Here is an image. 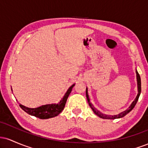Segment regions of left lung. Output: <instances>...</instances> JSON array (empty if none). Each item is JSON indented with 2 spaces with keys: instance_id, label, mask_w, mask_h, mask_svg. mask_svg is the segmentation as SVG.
Wrapping results in <instances>:
<instances>
[{
  "instance_id": "1",
  "label": "left lung",
  "mask_w": 148,
  "mask_h": 148,
  "mask_svg": "<svg viewBox=\"0 0 148 148\" xmlns=\"http://www.w3.org/2000/svg\"><path fill=\"white\" fill-rule=\"evenodd\" d=\"M136 81H137V88H138V94H137V95H136V97L135 99L133 101V102L131 103V105L129 106V108H127V110H125V111L121 112V113H118V114H117V115H111L103 114V113H101V112H99V111H98L97 109H96V108L93 106V105L90 103V101L89 96H88V88H86V97H87V100L88 101V103H89V106H90V108H92V111L95 113V114L97 115V116H99V118H101L108 119V120H112V119H113H113H118V118H123V117L125 116L127 113H130V112L132 111V109H133V108H134V106H135V105L136 104L137 101H138L139 96H140V92H141V81H140V75H139L138 72H137L136 69Z\"/></svg>"
}]
</instances>
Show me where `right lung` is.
Returning <instances> with one entry per match:
<instances>
[{
    "label": "right lung",
    "instance_id": "add662e5",
    "mask_svg": "<svg viewBox=\"0 0 148 148\" xmlns=\"http://www.w3.org/2000/svg\"><path fill=\"white\" fill-rule=\"evenodd\" d=\"M74 85H75V84L72 85L68 88V90L65 92L63 97L57 103H50V104L42 105L41 106L34 108H28V107L23 106L21 103H19V106L28 114L33 115V116L36 117V118L40 119H49L53 118V117L57 116V115L60 114L61 112L62 111V110L64 109L67 98H68L69 94L72 92V90L74 86Z\"/></svg>",
    "mask_w": 148,
    "mask_h": 148
}]
</instances>
